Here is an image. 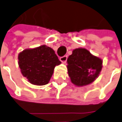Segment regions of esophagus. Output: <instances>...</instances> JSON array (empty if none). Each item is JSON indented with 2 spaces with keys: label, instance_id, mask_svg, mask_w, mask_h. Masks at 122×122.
I'll return each instance as SVG.
<instances>
[{
  "label": "esophagus",
  "instance_id": "obj_1",
  "mask_svg": "<svg viewBox=\"0 0 122 122\" xmlns=\"http://www.w3.org/2000/svg\"><path fill=\"white\" fill-rule=\"evenodd\" d=\"M67 55H64L63 57H60V61H62V62H65L67 61Z\"/></svg>",
  "mask_w": 122,
  "mask_h": 122
}]
</instances>
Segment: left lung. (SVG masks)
I'll return each mask as SVG.
<instances>
[{
  "instance_id": "8db88e82",
  "label": "left lung",
  "mask_w": 122,
  "mask_h": 122,
  "mask_svg": "<svg viewBox=\"0 0 122 122\" xmlns=\"http://www.w3.org/2000/svg\"><path fill=\"white\" fill-rule=\"evenodd\" d=\"M68 74L76 86L89 84L98 77L102 60L92 55L85 48H76L67 59Z\"/></svg>"
}]
</instances>
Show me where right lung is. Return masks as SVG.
I'll list each match as a JSON object with an SVG mask.
<instances>
[{"instance_id": "1", "label": "right lung", "mask_w": 122, "mask_h": 122, "mask_svg": "<svg viewBox=\"0 0 122 122\" xmlns=\"http://www.w3.org/2000/svg\"><path fill=\"white\" fill-rule=\"evenodd\" d=\"M21 74L34 85L48 84L56 65L61 61L53 49L45 45L33 49H26L18 56Z\"/></svg>"}]
</instances>
